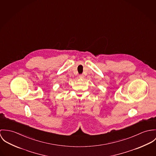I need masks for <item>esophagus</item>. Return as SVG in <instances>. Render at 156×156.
I'll list each match as a JSON object with an SVG mask.
<instances>
[{
  "label": "esophagus",
  "instance_id": "1",
  "mask_svg": "<svg viewBox=\"0 0 156 156\" xmlns=\"http://www.w3.org/2000/svg\"><path fill=\"white\" fill-rule=\"evenodd\" d=\"M79 78H80V79H83L84 78V75H83V74H81V75H79Z\"/></svg>",
  "mask_w": 156,
  "mask_h": 156
}]
</instances>
